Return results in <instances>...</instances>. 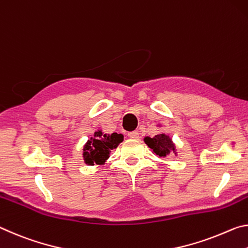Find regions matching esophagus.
I'll return each mask as SVG.
<instances>
[{"label":"esophagus","mask_w":248,"mask_h":248,"mask_svg":"<svg viewBox=\"0 0 248 248\" xmlns=\"http://www.w3.org/2000/svg\"><path fill=\"white\" fill-rule=\"evenodd\" d=\"M127 136L129 137V139H133V140H137V139H140V134H139V132H136V131H134V132H129V133L127 134Z\"/></svg>","instance_id":"esophagus-1"}]
</instances>
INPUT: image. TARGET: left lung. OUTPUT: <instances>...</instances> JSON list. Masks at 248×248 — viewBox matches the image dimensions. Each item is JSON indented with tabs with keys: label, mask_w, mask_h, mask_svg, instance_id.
<instances>
[{
	"label": "left lung",
	"mask_w": 248,
	"mask_h": 248,
	"mask_svg": "<svg viewBox=\"0 0 248 248\" xmlns=\"http://www.w3.org/2000/svg\"><path fill=\"white\" fill-rule=\"evenodd\" d=\"M144 141L149 148L153 149V153L157 156L166 157L172 153L177 155L174 144L172 143L171 139L166 134H158V135H155V137L147 136L144 139Z\"/></svg>",
	"instance_id": "8db88e82"
}]
</instances>
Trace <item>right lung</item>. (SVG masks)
<instances>
[{"mask_svg": "<svg viewBox=\"0 0 248 248\" xmlns=\"http://www.w3.org/2000/svg\"><path fill=\"white\" fill-rule=\"evenodd\" d=\"M123 141L122 134H104L96 131L83 147V159L89 166L104 165L109 157L111 149L116 148Z\"/></svg>", "mask_w": 248, "mask_h": 248, "instance_id": "1", "label": "right lung"}]
</instances>
